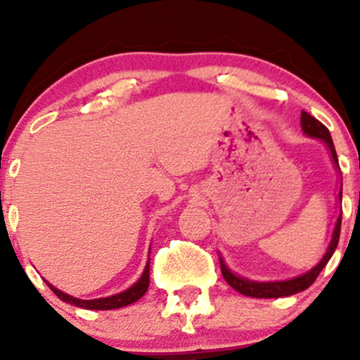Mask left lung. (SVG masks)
Masks as SVG:
<instances>
[{
  "label": "left lung",
  "mask_w": 360,
  "mask_h": 360,
  "mask_svg": "<svg viewBox=\"0 0 360 360\" xmlns=\"http://www.w3.org/2000/svg\"><path fill=\"white\" fill-rule=\"evenodd\" d=\"M301 130H303V134L307 135V137L318 139L325 143V147L328 148L330 152V157H332L333 167H335L337 171H340V167H338L335 146H333L332 135H330L328 128H326L321 122H318L316 118H313L311 115L307 113V111H301ZM338 200H340L342 203V184H340V191H338ZM340 225H342V213H338L335 226H333L332 238H330V243L328 247H326L323 257H321L320 262L315 264L311 269L304 272V274L296 276V278H291V279H284V281H252L235 274V272L226 266L225 259H223L220 252H218V255H220V267H221L223 278H225L226 283H229L235 291H238L240 295L250 296V298H284V296H291V295H296V292L304 291V289H308L313 283H315L318 274H320L321 269L326 266V262H328L330 257L333 255V252H335L338 245V238H340Z\"/></svg>",
  "instance_id": "obj_1"
}]
</instances>
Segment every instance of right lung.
Wrapping results in <instances>:
<instances>
[{
    "mask_svg": "<svg viewBox=\"0 0 360 360\" xmlns=\"http://www.w3.org/2000/svg\"><path fill=\"white\" fill-rule=\"evenodd\" d=\"M148 266H150V259L147 260L146 269H143L142 276H140L137 283L131 284V286L125 289V291L118 292V295H113V296H106V298H96V300L74 298V296L68 295V292L60 291V289L52 286L49 281H45V283H47L49 288L56 292L57 298L64 301V303L74 304V307H79L84 309H117V308H123V307H128V304L135 303V301H139L143 295H146L148 289V283H150V279H148Z\"/></svg>",
    "mask_w": 360,
    "mask_h": 360,
    "instance_id": "1",
    "label": "right lung"
}]
</instances>
